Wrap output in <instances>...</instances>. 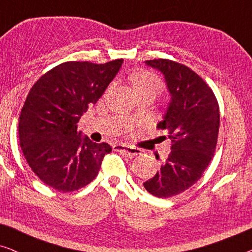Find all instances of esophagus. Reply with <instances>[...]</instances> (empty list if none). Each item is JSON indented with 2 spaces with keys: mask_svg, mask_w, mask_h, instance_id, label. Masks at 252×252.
Segmentation results:
<instances>
[{
  "mask_svg": "<svg viewBox=\"0 0 252 252\" xmlns=\"http://www.w3.org/2000/svg\"><path fill=\"white\" fill-rule=\"evenodd\" d=\"M113 149L118 151V153L128 155V156H132V157L137 156V155L141 154L140 149H136V148H133V147L124 146V144H116V146H113Z\"/></svg>",
  "mask_w": 252,
  "mask_h": 252,
  "instance_id": "1",
  "label": "esophagus"
}]
</instances>
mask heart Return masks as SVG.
<instances>
[{"label": "heart", "mask_w": 252, "mask_h": 252, "mask_svg": "<svg viewBox=\"0 0 252 252\" xmlns=\"http://www.w3.org/2000/svg\"><path fill=\"white\" fill-rule=\"evenodd\" d=\"M133 85L139 96L153 95L156 97V95L159 94L164 88L163 80L157 74L146 70L139 71L134 74Z\"/></svg>", "instance_id": "1"}]
</instances>
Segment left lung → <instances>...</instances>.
<instances>
[{"mask_svg": "<svg viewBox=\"0 0 252 252\" xmlns=\"http://www.w3.org/2000/svg\"><path fill=\"white\" fill-rule=\"evenodd\" d=\"M146 63L164 74L172 96L157 125L166 130L172 150L143 186L151 195L168 198L191 187L209 166L218 140L219 104L210 86L190 67L165 58Z\"/></svg>", "mask_w": 252, "mask_h": 252, "instance_id": "obj_1", "label": "left lung"}]
</instances>
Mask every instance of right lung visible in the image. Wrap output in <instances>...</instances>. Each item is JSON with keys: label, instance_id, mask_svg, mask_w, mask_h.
<instances>
[{"label": "right lung", "instance_id": "1", "mask_svg": "<svg viewBox=\"0 0 252 252\" xmlns=\"http://www.w3.org/2000/svg\"><path fill=\"white\" fill-rule=\"evenodd\" d=\"M123 58L104 64L65 62L44 73L19 116V142L32 171L58 191L78 190L94 180L108 143L81 137L78 123L118 73Z\"/></svg>", "mask_w": 252, "mask_h": 252}]
</instances>
